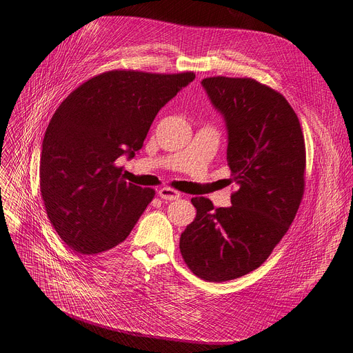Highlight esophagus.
Returning a JSON list of instances; mask_svg holds the SVG:
<instances>
[{
    "label": "esophagus",
    "mask_w": 353,
    "mask_h": 353,
    "mask_svg": "<svg viewBox=\"0 0 353 353\" xmlns=\"http://www.w3.org/2000/svg\"><path fill=\"white\" fill-rule=\"evenodd\" d=\"M159 196L162 199H166V201H174V199H178L181 196V192L174 190V188H170V187H163L159 190Z\"/></svg>",
    "instance_id": "1"
}]
</instances>
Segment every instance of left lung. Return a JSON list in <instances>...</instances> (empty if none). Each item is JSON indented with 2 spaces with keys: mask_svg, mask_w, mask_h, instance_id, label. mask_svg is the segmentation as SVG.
Here are the masks:
<instances>
[{
  "mask_svg": "<svg viewBox=\"0 0 353 353\" xmlns=\"http://www.w3.org/2000/svg\"><path fill=\"white\" fill-rule=\"evenodd\" d=\"M228 129L231 207L191 199L195 220L181 234L183 261L199 279L228 281L256 270L293 223L305 194L306 146L299 117L281 93L250 77L203 80Z\"/></svg>",
  "mask_w": 353,
  "mask_h": 353,
  "instance_id": "left-lung-1",
  "label": "left lung"
}]
</instances>
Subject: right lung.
I'll use <instances>...</instances> for the list:
<instances>
[{"instance_id": "1", "label": "right lung", "mask_w": 353, "mask_h": 353, "mask_svg": "<svg viewBox=\"0 0 353 353\" xmlns=\"http://www.w3.org/2000/svg\"><path fill=\"white\" fill-rule=\"evenodd\" d=\"M194 72L109 70L83 83L54 112L43 139L40 191L50 223L76 253L97 254L126 240L155 190L122 176L161 108Z\"/></svg>"}]
</instances>
